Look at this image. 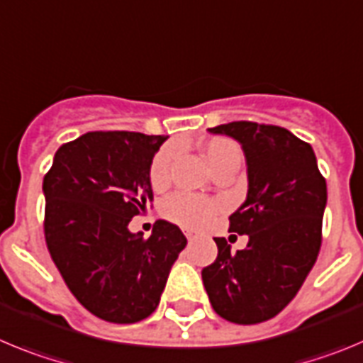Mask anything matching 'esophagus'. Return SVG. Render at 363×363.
Returning a JSON list of instances; mask_svg holds the SVG:
<instances>
[{
	"instance_id": "obj_1",
	"label": "esophagus",
	"mask_w": 363,
	"mask_h": 363,
	"mask_svg": "<svg viewBox=\"0 0 363 363\" xmlns=\"http://www.w3.org/2000/svg\"><path fill=\"white\" fill-rule=\"evenodd\" d=\"M184 235H186V238H188L189 242H191V240H194V238L197 237V235H195V231H189V230H186Z\"/></svg>"
}]
</instances>
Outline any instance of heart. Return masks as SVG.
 Listing matches in <instances>:
<instances>
[{"label": "heart", "mask_w": 363, "mask_h": 363, "mask_svg": "<svg viewBox=\"0 0 363 363\" xmlns=\"http://www.w3.org/2000/svg\"><path fill=\"white\" fill-rule=\"evenodd\" d=\"M202 153L211 172L228 162L242 161V150L228 137H213L202 146ZM175 157V146H166L153 157L150 166V182L155 189L164 188L169 182V169ZM217 213V204L208 199L189 194H175L162 204V215L168 220L184 228H204Z\"/></svg>", "instance_id": "b5f03b06"}]
</instances>
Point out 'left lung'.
<instances>
[{"instance_id":"1","label":"left lung","mask_w":363,"mask_h":363,"mask_svg":"<svg viewBox=\"0 0 363 363\" xmlns=\"http://www.w3.org/2000/svg\"><path fill=\"white\" fill-rule=\"evenodd\" d=\"M240 143L247 195L230 217V231L247 235L246 250L215 238L218 255L202 269L211 308L233 324H259L295 298L322 244L328 202L315 152L289 130L251 121L210 128Z\"/></svg>"}]
</instances>
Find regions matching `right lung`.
<instances>
[{"mask_svg": "<svg viewBox=\"0 0 363 363\" xmlns=\"http://www.w3.org/2000/svg\"><path fill=\"white\" fill-rule=\"evenodd\" d=\"M164 135L88 132L61 146L43 179L45 238L72 295L92 315L133 324L159 306L184 250L175 224L148 238L128 224L153 201L150 166Z\"/></svg>", "mask_w": 363, "mask_h": 363, "instance_id": "obj_1", "label": "right lung"}]
</instances>
